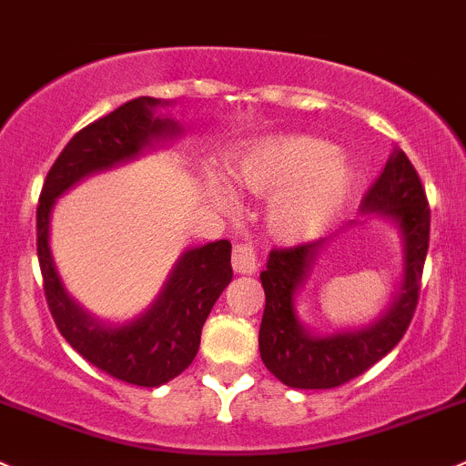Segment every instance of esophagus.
Masks as SVG:
<instances>
[{
  "mask_svg": "<svg viewBox=\"0 0 466 466\" xmlns=\"http://www.w3.org/2000/svg\"><path fill=\"white\" fill-rule=\"evenodd\" d=\"M258 267H260V260H258V253L251 244L239 242L235 244L233 248V268L238 273H256Z\"/></svg>",
  "mask_w": 466,
  "mask_h": 466,
  "instance_id": "esophagus-1",
  "label": "esophagus"
}]
</instances>
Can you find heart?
<instances>
[{
	"label": "heart",
	"mask_w": 466,
	"mask_h": 466,
	"mask_svg": "<svg viewBox=\"0 0 466 466\" xmlns=\"http://www.w3.org/2000/svg\"><path fill=\"white\" fill-rule=\"evenodd\" d=\"M239 190L268 198V228L282 239H305L323 228L354 188L357 172L337 146L305 134H282L253 143L233 161ZM218 204L231 206V188L219 177L206 179Z\"/></svg>",
	"instance_id": "b5f03b06"
}]
</instances>
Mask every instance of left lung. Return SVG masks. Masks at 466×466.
<instances>
[{"label": "left lung", "mask_w": 466, "mask_h": 466, "mask_svg": "<svg viewBox=\"0 0 466 466\" xmlns=\"http://www.w3.org/2000/svg\"><path fill=\"white\" fill-rule=\"evenodd\" d=\"M361 213L395 224L404 258L397 296L372 323L329 334L309 332L300 323L296 296L303 289L316 256L332 238L268 253L267 268L260 273L267 299L260 325V357L267 370L285 386L300 390L337 388L375 366L409 329L429 251L431 210L420 177L400 147H392L386 167L361 201Z\"/></svg>", "instance_id": "obj_1"}]
</instances>
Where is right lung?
Wrapping results in <instances>:
<instances>
[{
  "label": "right lung",
  "mask_w": 466,
  "mask_h": 466,
  "mask_svg": "<svg viewBox=\"0 0 466 466\" xmlns=\"http://www.w3.org/2000/svg\"><path fill=\"white\" fill-rule=\"evenodd\" d=\"M166 105L170 103L138 96L80 129L51 166L37 206V258L57 329L98 370L143 388L167 383L198 357L201 328L233 278L231 242L186 248L150 307L114 323L89 314L66 291L51 253V213L57 198L89 175L138 159L179 137V121L157 114Z\"/></svg>",
  "instance_id": "add662e5"
}]
</instances>
